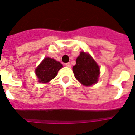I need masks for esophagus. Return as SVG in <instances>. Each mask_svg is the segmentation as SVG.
<instances>
[{"instance_id": "34e87169", "label": "esophagus", "mask_w": 135, "mask_h": 135, "mask_svg": "<svg viewBox=\"0 0 135 135\" xmlns=\"http://www.w3.org/2000/svg\"><path fill=\"white\" fill-rule=\"evenodd\" d=\"M65 66H66V67H71V64L66 63V64H65Z\"/></svg>"}]
</instances>
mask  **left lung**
Instances as JSON below:
<instances>
[{
  "label": "left lung",
  "mask_w": 135,
  "mask_h": 135,
  "mask_svg": "<svg viewBox=\"0 0 135 135\" xmlns=\"http://www.w3.org/2000/svg\"><path fill=\"white\" fill-rule=\"evenodd\" d=\"M75 78L85 86H91L97 82L99 68L89 54L81 52L73 66Z\"/></svg>",
  "instance_id": "1"
}]
</instances>
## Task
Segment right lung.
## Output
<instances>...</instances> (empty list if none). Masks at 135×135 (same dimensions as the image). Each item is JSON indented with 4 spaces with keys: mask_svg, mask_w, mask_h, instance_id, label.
<instances>
[{
    "mask_svg": "<svg viewBox=\"0 0 135 135\" xmlns=\"http://www.w3.org/2000/svg\"><path fill=\"white\" fill-rule=\"evenodd\" d=\"M62 64L54 59L46 57L36 69V74L42 83L49 82L57 75L59 70L62 68Z\"/></svg>",
    "mask_w": 135,
    "mask_h": 135,
    "instance_id": "add662e5",
    "label": "right lung"
}]
</instances>
